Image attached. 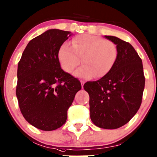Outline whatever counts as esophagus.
Instances as JSON below:
<instances>
[{"label":"esophagus","mask_w":157,"mask_h":157,"mask_svg":"<svg viewBox=\"0 0 157 157\" xmlns=\"http://www.w3.org/2000/svg\"><path fill=\"white\" fill-rule=\"evenodd\" d=\"M81 86H82V88H83V84H84V83H85V81L81 80Z\"/></svg>","instance_id":"34e87169"}]
</instances>
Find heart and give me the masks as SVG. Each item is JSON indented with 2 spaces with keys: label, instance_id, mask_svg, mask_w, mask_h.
Masks as SVG:
<instances>
[{
  "label": "heart",
  "instance_id": "1",
  "mask_svg": "<svg viewBox=\"0 0 157 157\" xmlns=\"http://www.w3.org/2000/svg\"><path fill=\"white\" fill-rule=\"evenodd\" d=\"M117 57L118 50L114 42L89 34L75 36L72 46L63 44L58 52L61 67L68 74L82 59L83 65L75 71L74 76L83 78H91L95 75L97 78L105 76L115 66Z\"/></svg>",
  "mask_w": 157,
  "mask_h": 157
}]
</instances>
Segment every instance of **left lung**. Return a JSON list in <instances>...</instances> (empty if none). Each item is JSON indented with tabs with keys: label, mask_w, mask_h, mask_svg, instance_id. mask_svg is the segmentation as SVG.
<instances>
[{
	"label": "left lung",
	"mask_w": 157,
	"mask_h": 157,
	"mask_svg": "<svg viewBox=\"0 0 157 157\" xmlns=\"http://www.w3.org/2000/svg\"><path fill=\"white\" fill-rule=\"evenodd\" d=\"M117 47L118 57L107 75L88 81L92 123L104 129H116L128 123L140 108L145 86L142 60L133 47L114 36H105Z\"/></svg>",
	"instance_id": "8db88e82"
}]
</instances>
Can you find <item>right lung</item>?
Returning a JSON list of instances; mask_svg holds the SVG:
<instances>
[{"mask_svg":"<svg viewBox=\"0 0 157 157\" xmlns=\"http://www.w3.org/2000/svg\"><path fill=\"white\" fill-rule=\"evenodd\" d=\"M73 34L52 29L32 39L18 64L16 94L26 121L42 131H54L81 89L78 79L61 68L58 52Z\"/></svg>","mask_w":157,"mask_h":157,"instance_id":"right-lung-1","label":"right lung"}]
</instances>
